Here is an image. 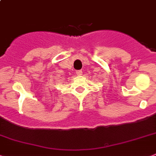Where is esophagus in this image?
Segmentation results:
<instances>
[{"mask_svg": "<svg viewBox=\"0 0 156 156\" xmlns=\"http://www.w3.org/2000/svg\"><path fill=\"white\" fill-rule=\"evenodd\" d=\"M76 75L77 76H81V75H82V71H81V70L76 71Z\"/></svg>", "mask_w": 156, "mask_h": 156, "instance_id": "34e87169", "label": "esophagus"}]
</instances>
